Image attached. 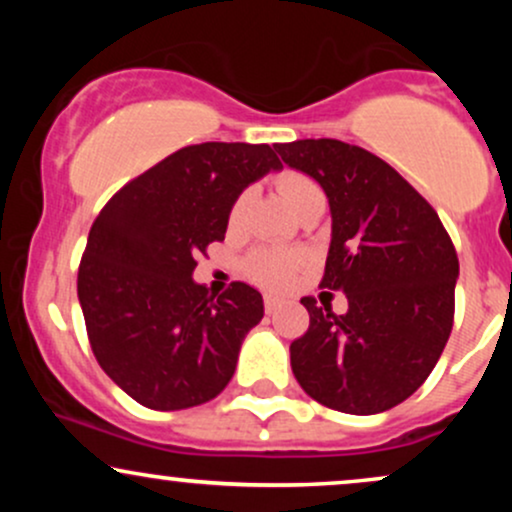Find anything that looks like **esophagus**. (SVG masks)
<instances>
[{"label":"esophagus","instance_id":"1","mask_svg":"<svg viewBox=\"0 0 512 512\" xmlns=\"http://www.w3.org/2000/svg\"><path fill=\"white\" fill-rule=\"evenodd\" d=\"M281 305V298L276 296H264V313H274L276 308Z\"/></svg>","mask_w":512,"mask_h":512}]
</instances>
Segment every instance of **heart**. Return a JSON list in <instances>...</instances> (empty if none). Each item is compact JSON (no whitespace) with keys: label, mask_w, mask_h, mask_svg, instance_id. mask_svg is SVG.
Masks as SVG:
<instances>
[{"label":"heart","mask_w":512,"mask_h":512,"mask_svg":"<svg viewBox=\"0 0 512 512\" xmlns=\"http://www.w3.org/2000/svg\"><path fill=\"white\" fill-rule=\"evenodd\" d=\"M274 182L279 195L286 199V204H289L296 214H303V211L313 207V204H325V195H322L320 185H317L308 173H303V170H281ZM248 202L250 190H243L236 199H233L231 209H228V226L233 228L243 221ZM305 262H308V255L301 250L260 248L245 257L243 269L245 274H248V279L255 281V284L267 286V289H284Z\"/></svg>","instance_id":"b5f03b06"}]
</instances>
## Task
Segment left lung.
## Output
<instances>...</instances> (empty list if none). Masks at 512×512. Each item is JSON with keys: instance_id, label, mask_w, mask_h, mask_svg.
I'll return each mask as SVG.
<instances>
[{"instance_id": "8db88e82", "label": "left lung", "mask_w": 512, "mask_h": 512, "mask_svg": "<svg viewBox=\"0 0 512 512\" xmlns=\"http://www.w3.org/2000/svg\"><path fill=\"white\" fill-rule=\"evenodd\" d=\"M281 161L315 178L330 199L332 243L320 286L349 310L301 298L310 327L291 344V368L315 402L380 414L414 395L452 332L455 245L390 163L339 139L276 144Z\"/></svg>"}]
</instances>
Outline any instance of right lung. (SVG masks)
Instances as JSON below:
<instances>
[{
    "label": "right lung",
    "instance_id": "obj_1",
    "mask_svg": "<svg viewBox=\"0 0 512 512\" xmlns=\"http://www.w3.org/2000/svg\"><path fill=\"white\" fill-rule=\"evenodd\" d=\"M279 168L269 144H192L129 180L93 221L76 276L88 342L142 407H197L236 373L264 315L260 291L233 281L216 296L192 272L226 236L233 199Z\"/></svg>",
    "mask_w": 512,
    "mask_h": 512
}]
</instances>
